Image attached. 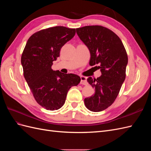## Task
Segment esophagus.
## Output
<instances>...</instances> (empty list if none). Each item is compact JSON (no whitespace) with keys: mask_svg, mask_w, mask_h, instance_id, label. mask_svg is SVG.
I'll use <instances>...</instances> for the list:
<instances>
[{"mask_svg":"<svg viewBox=\"0 0 151 151\" xmlns=\"http://www.w3.org/2000/svg\"><path fill=\"white\" fill-rule=\"evenodd\" d=\"M81 84H83V85H88V82H87L86 80V77H84V76H81Z\"/></svg>","mask_w":151,"mask_h":151,"instance_id":"34e87169","label":"esophagus"}]
</instances>
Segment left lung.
<instances>
[{
    "label": "left lung",
    "instance_id": "obj_1",
    "mask_svg": "<svg viewBox=\"0 0 151 151\" xmlns=\"http://www.w3.org/2000/svg\"><path fill=\"white\" fill-rule=\"evenodd\" d=\"M76 32L89 50V65H98L96 67L101 72L97 79H88L95 92L92 96L84 99V104L91 111H101L115 101L125 79L126 50L120 38L105 27L86 26L77 28Z\"/></svg>",
    "mask_w": 151,
    "mask_h": 151
}]
</instances>
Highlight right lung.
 <instances>
[{
  "label": "right lung",
  "mask_w": 151,
  "mask_h": 151,
  "mask_svg": "<svg viewBox=\"0 0 151 151\" xmlns=\"http://www.w3.org/2000/svg\"><path fill=\"white\" fill-rule=\"evenodd\" d=\"M75 34L76 29L64 26L40 30L30 36L22 53L24 78L36 102L47 110L60 109L68 90L81 81L79 76L52 69L61 48Z\"/></svg>",
  "instance_id": "obj_1"
}]
</instances>
